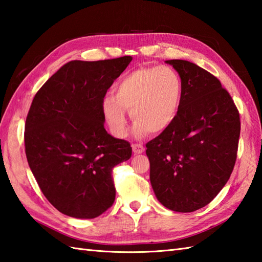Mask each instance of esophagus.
I'll use <instances>...</instances> for the list:
<instances>
[{"label": "esophagus", "mask_w": 262, "mask_h": 262, "mask_svg": "<svg viewBox=\"0 0 262 262\" xmlns=\"http://www.w3.org/2000/svg\"><path fill=\"white\" fill-rule=\"evenodd\" d=\"M144 151H145V148L141 144H133V152L135 154H142Z\"/></svg>", "instance_id": "esophagus-1"}]
</instances>
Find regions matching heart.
<instances>
[{
  "label": "heart",
  "mask_w": 262,
  "mask_h": 262,
  "mask_svg": "<svg viewBox=\"0 0 262 262\" xmlns=\"http://www.w3.org/2000/svg\"><path fill=\"white\" fill-rule=\"evenodd\" d=\"M182 81L170 66L140 68L122 76L115 85V96L102 100V113L117 137L127 133L126 110L135 122L136 136L151 130L159 134L171 126L179 113Z\"/></svg>",
  "instance_id": "b5f03b06"
}]
</instances>
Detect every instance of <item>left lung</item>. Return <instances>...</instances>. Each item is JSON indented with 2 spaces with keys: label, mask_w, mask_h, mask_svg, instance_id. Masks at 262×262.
Instances as JSON below:
<instances>
[{
  "label": "left lung",
  "mask_w": 262,
  "mask_h": 262,
  "mask_svg": "<svg viewBox=\"0 0 262 262\" xmlns=\"http://www.w3.org/2000/svg\"><path fill=\"white\" fill-rule=\"evenodd\" d=\"M182 81L176 120L146 144L149 180L159 202L179 213L205 207L234 168L240 115L220 80L183 59L165 60Z\"/></svg>",
  "instance_id": "obj_1"
}]
</instances>
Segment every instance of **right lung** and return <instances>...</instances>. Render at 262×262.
I'll list each match as a JSON object with an SVG mask.
<instances>
[{
  "label": "right lung",
  "mask_w": 262,
  "mask_h": 262,
  "mask_svg": "<svg viewBox=\"0 0 262 262\" xmlns=\"http://www.w3.org/2000/svg\"><path fill=\"white\" fill-rule=\"evenodd\" d=\"M132 56L71 60L36 93L25 127L33 177L48 202L74 219H94L115 202L114 166L130 144L104 129L102 100Z\"/></svg>",
  "instance_id": "right-lung-1"
}]
</instances>
